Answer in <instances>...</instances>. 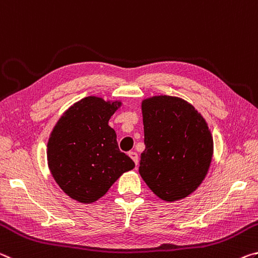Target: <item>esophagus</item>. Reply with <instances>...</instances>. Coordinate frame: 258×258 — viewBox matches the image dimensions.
<instances>
[{
  "label": "esophagus",
  "mask_w": 258,
  "mask_h": 258,
  "mask_svg": "<svg viewBox=\"0 0 258 258\" xmlns=\"http://www.w3.org/2000/svg\"><path fill=\"white\" fill-rule=\"evenodd\" d=\"M129 157L132 158L133 160H134V162L136 163V166L138 164V154L136 153V152H134V151H132V152H129Z\"/></svg>",
  "instance_id": "obj_1"
}]
</instances>
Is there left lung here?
Wrapping results in <instances>:
<instances>
[{"mask_svg":"<svg viewBox=\"0 0 258 258\" xmlns=\"http://www.w3.org/2000/svg\"><path fill=\"white\" fill-rule=\"evenodd\" d=\"M145 150L139 174L164 201L187 197L206 177L213 157V137L204 117L177 97L143 101Z\"/></svg>","mask_w":258,"mask_h":258,"instance_id":"obj_1","label":"left lung"}]
</instances>
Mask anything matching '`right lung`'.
<instances>
[{"label": "right lung", "instance_id": "right-lung-1", "mask_svg": "<svg viewBox=\"0 0 258 258\" xmlns=\"http://www.w3.org/2000/svg\"><path fill=\"white\" fill-rule=\"evenodd\" d=\"M117 106L87 97L70 107L54 126L48 143V163L67 196L82 204L98 200L135 162L116 142L108 120Z\"/></svg>", "mask_w": 258, "mask_h": 258}]
</instances>
